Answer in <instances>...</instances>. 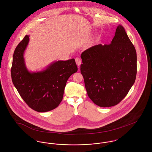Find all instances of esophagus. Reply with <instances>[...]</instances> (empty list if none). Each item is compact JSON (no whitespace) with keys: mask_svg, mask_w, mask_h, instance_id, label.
Returning a JSON list of instances; mask_svg holds the SVG:
<instances>
[{"mask_svg":"<svg viewBox=\"0 0 152 152\" xmlns=\"http://www.w3.org/2000/svg\"><path fill=\"white\" fill-rule=\"evenodd\" d=\"M75 62H76L77 65H78V66H80V65L81 64L82 61H81V60L80 58L77 57V58H75Z\"/></svg>","mask_w":152,"mask_h":152,"instance_id":"34e87169","label":"esophagus"}]
</instances>
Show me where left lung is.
Here are the masks:
<instances>
[{"instance_id": "8db88e82", "label": "left lung", "mask_w": 152, "mask_h": 152, "mask_svg": "<svg viewBox=\"0 0 152 152\" xmlns=\"http://www.w3.org/2000/svg\"><path fill=\"white\" fill-rule=\"evenodd\" d=\"M81 58L89 98L101 107L118 104L134 84L137 72L136 50L124 27H117L110 44L92 46Z\"/></svg>"}]
</instances>
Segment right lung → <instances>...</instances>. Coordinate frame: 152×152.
<instances>
[{
  "instance_id": "obj_1",
  "label": "right lung",
  "mask_w": 152,
  "mask_h": 152,
  "mask_svg": "<svg viewBox=\"0 0 152 152\" xmlns=\"http://www.w3.org/2000/svg\"><path fill=\"white\" fill-rule=\"evenodd\" d=\"M28 42L29 36L26 35L14 51L11 68L12 82L30 108L39 112H48L59 105L66 81L78 68L72 58L54 61L41 71L30 72L24 59Z\"/></svg>"
}]
</instances>
